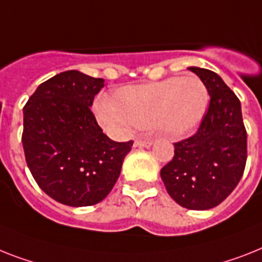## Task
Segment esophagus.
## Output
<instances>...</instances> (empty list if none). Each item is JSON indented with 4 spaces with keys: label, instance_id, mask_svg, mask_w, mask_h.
<instances>
[{
    "label": "esophagus",
    "instance_id": "1",
    "mask_svg": "<svg viewBox=\"0 0 262 262\" xmlns=\"http://www.w3.org/2000/svg\"><path fill=\"white\" fill-rule=\"evenodd\" d=\"M152 144V139L151 138H146V139H136L134 146L135 147H150Z\"/></svg>",
    "mask_w": 262,
    "mask_h": 262
}]
</instances>
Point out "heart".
Instances as JSON below:
<instances>
[{
	"mask_svg": "<svg viewBox=\"0 0 262 262\" xmlns=\"http://www.w3.org/2000/svg\"><path fill=\"white\" fill-rule=\"evenodd\" d=\"M207 103L206 84L189 75L124 87L116 92L115 100L100 95L95 100V111L103 124L119 131H126L133 124H155L167 135H181L201 122Z\"/></svg>",
	"mask_w": 262,
	"mask_h": 262,
	"instance_id": "b5f03b06",
	"label": "heart"
}]
</instances>
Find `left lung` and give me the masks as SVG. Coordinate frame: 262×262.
I'll return each instance as SVG.
<instances>
[{"label": "left lung", "mask_w": 262, "mask_h": 262, "mask_svg": "<svg viewBox=\"0 0 262 262\" xmlns=\"http://www.w3.org/2000/svg\"><path fill=\"white\" fill-rule=\"evenodd\" d=\"M206 84L210 104L200 128L174 143V158L161 170L167 193L190 210L221 204L238 185L248 158L241 103L213 71L190 67Z\"/></svg>", "instance_id": "left-lung-1"}]
</instances>
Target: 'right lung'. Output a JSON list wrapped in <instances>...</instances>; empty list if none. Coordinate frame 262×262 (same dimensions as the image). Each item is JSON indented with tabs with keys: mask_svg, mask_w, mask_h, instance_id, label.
Masks as SVG:
<instances>
[{
	"mask_svg": "<svg viewBox=\"0 0 262 262\" xmlns=\"http://www.w3.org/2000/svg\"><path fill=\"white\" fill-rule=\"evenodd\" d=\"M103 87V79L66 71L41 83L24 107L27 165L40 189L62 205L104 200L133 147V140L110 139L91 111Z\"/></svg>",
	"mask_w": 262,
	"mask_h": 262,
	"instance_id": "right-lung-1",
	"label": "right lung"
}]
</instances>
